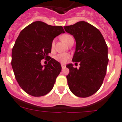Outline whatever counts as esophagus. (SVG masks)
Listing matches in <instances>:
<instances>
[{"label":"esophagus","instance_id":"obj_1","mask_svg":"<svg viewBox=\"0 0 122 122\" xmlns=\"http://www.w3.org/2000/svg\"><path fill=\"white\" fill-rule=\"evenodd\" d=\"M61 68H65V64H63V63H61Z\"/></svg>","mask_w":122,"mask_h":122}]
</instances>
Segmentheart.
<instances>
[{
    "label": "heart",
    "instance_id": "obj_1",
    "mask_svg": "<svg viewBox=\"0 0 122 122\" xmlns=\"http://www.w3.org/2000/svg\"><path fill=\"white\" fill-rule=\"evenodd\" d=\"M72 38H73L72 36L69 34H64L61 36V40L66 44H67L69 41ZM54 47H55V41H53L51 43V49L53 50ZM70 58H71V55L69 53H59L55 57V59L56 61L61 63H66Z\"/></svg>",
    "mask_w": 122,
    "mask_h": 122
}]
</instances>
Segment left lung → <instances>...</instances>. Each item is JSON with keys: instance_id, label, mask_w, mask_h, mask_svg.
I'll list each match as a JSON object with an SVG mask.
<instances>
[{"instance_id": "obj_1", "label": "left lung", "mask_w": 122, "mask_h": 122, "mask_svg": "<svg viewBox=\"0 0 122 122\" xmlns=\"http://www.w3.org/2000/svg\"><path fill=\"white\" fill-rule=\"evenodd\" d=\"M64 29L75 40L72 61L80 63L79 69L73 67L72 63L66 66L69 69L66 76L69 88L77 97H90L99 90L106 76L107 46L100 31L86 22H78Z\"/></svg>"}]
</instances>
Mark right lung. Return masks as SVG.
I'll return each instance as SVG.
<instances>
[{
  "label": "right lung",
  "mask_w": 122,
  "mask_h": 122,
  "mask_svg": "<svg viewBox=\"0 0 122 122\" xmlns=\"http://www.w3.org/2000/svg\"><path fill=\"white\" fill-rule=\"evenodd\" d=\"M65 33L61 26H51L41 21L31 23L20 31L12 51V67L21 88L29 95L40 97L53 88L61 72V63L51 58V43ZM50 58L42 66L43 58Z\"/></svg>",
  "instance_id": "add662e5"
}]
</instances>
